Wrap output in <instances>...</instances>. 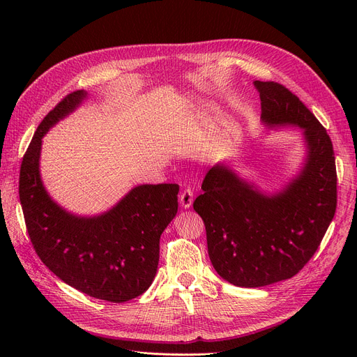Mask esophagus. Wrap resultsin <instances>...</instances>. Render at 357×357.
Masks as SVG:
<instances>
[{
	"label": "esophagus",
	"mask_w": 357,
	"mask_h": 357,
	"mask_svg": "<svg viewBox=\"0 0 357 357\" xmlns=\"http://www.w3.org/2000/svg\"><path fill=\"white\" fill-rule=\"evenodd\" d=\"M192 201H194V191L190 188V186H186L179 195V202L182 205V208H190L192 205Z\"/></svg>",
	"instance_id": "obj_1"
}]
</instances>
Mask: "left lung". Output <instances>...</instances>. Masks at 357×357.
I'll use <instances>...</instances> for the list:
<instances>
[{
  "instance_id": "1",
  "label": "left lung",
  "mask_w": 357,
  "mask_h": 357,
  "mask_svg": "<svg viewBox=\"0 0 357 357\" xmlns=\"http://www.w3.org/2000/svg\"><path fill=\"white\" fill-rule=\"evenodd\" d=\"M268 127L304 131L307 159L284 191L260 192L229 166H213L194 201L201 215L210 260L227 282L257 288L289 279L314 256L337 207L335 159L330 136L288 88L255 81Z\"/></svg>"
}]
</instances>
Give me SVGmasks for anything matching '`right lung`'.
<instances>
[{"mask_svg":"<svg viewBox=\"0 0 357 357\" xmlns=\"http://www.w3.org/2000/svg\"><path fill=\"white\" fill-rule=\"evenodd\" d=\"M85 98V91L69 93L37 127L23 156L18 194L31 245L43 264L92 298L126 303L153 282L160 234L176 215L179 185H139L97 217H78L59 207L40 178L42 139Z\"/></svg>","mask_w":357,"mask_h":357,"instance_id":"1","label":"right lung"}]
</instances>
